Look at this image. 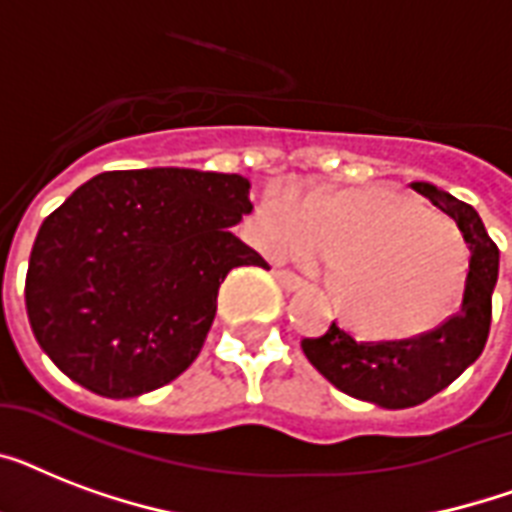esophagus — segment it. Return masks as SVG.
I'll return each instance as SVG.
<instances>
[{
	"label": "esophagus",
	"mask_w": 512,
	"mask_h": 512,
	"mask_svg": "<svg viewBox=\"0 0 512 512\" xmlns=\"http://www.w3.org/2000/svg\"><path fill=\"white\" fill-rule=\"evenodd\" d=\"M273 276H276V281L281 284V289H287V292H297V289L305 287V281L300 279V276H295V273L273 271Z\"/></svg>",
	"instance_id": "1"
}]
</instances>
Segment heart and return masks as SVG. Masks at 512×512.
Here are the masks:
<instances>
[{"instance_id": "heart-1", "label": "heart", "mask_w": 512, "mask_h": 512, "mask_svg": "<svg viewBox=\"0 0 512 512\" xmlns=\"http://www.w3.org/2000/svg\"><path fill=\"white\" fill-rule=\"evenodd\" d=\"M263 244L308 263L337 260L335 289L353 324L380 337L430 329L465 284L457 225L406 193H287L260 217Z\"/></svg>"}]
</instances>
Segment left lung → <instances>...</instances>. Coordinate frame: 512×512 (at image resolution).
<instances>
[{
	"instance_id": "obj_1",
	"label": "left lung",
	"mask_w": 512,
	"mask_h": 512,
	"mask_svg": "<svg viewBox=\"0 0 512 512\" xmlns=\"http://www.w3.org/2000/svg\"><path fill=\"white\" fill-rule=\"evenodd\" d=\"M412 188L460 225L470 249L460 311L433 332L409 340L364 342L332 321L327 335L300 342L308 361L337 390L382 409H409L428 401L481 356L500 273V249L489 239L476 209L433 183H412Z\"/></svg>"
}]
</instances>
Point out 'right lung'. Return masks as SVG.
<instances>
[{"label":"right lung","instance_id":"add662e5","mask_svg":"<svg viewBox=\"0 0 512 512\" xmlns=\"http://www.w3.org/2000/svg\"><path fill=\"white\" fill-rule=\"evenodd\" d=\"M241 175L154 167L79 185L36 233L26 311L60 372L106 398L143 396L199 356L217 289L265 260L231 231L252 212Z\"/></svg>","mask_w":512,"mask_h":512}]
</instances>
